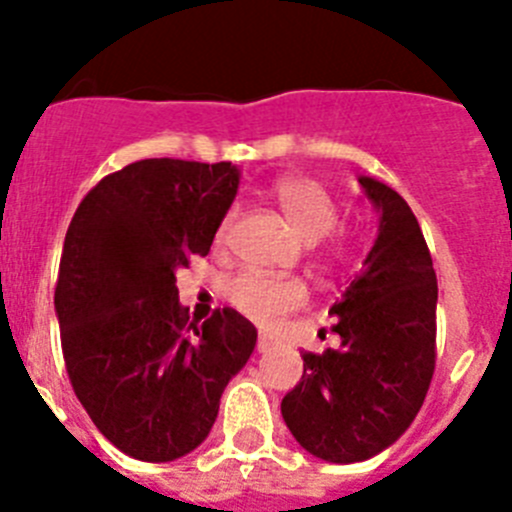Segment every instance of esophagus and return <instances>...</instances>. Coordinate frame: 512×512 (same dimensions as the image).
I'll list each match as a JSON object with an SVG mask.
<instances>
[{
  "label": "esophagus",
  "instance_id": "obj_1",
  "mask_svg": "<svg viewBox=\"0 0 512 512\" xmlns=\"http://www.w3.org/2000/svg\"><path fill=\"white\" fill-rule=\"evenodd\" d=\"M271 346H274V338H271V336H266V333H261V336H259V341H256V348H259L261 354H264V351H269Z\"/></svg>",
  "mask_w": 512,
  "mask_h": 512
}]
</instances>
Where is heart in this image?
Returning <instances> with one entry per match:
<instances>
[{
    "mask_svg": "<svg viewBox=\"0 0 512 512\" xmlns=\"http://www.w3.org/2000/svg\"><path fill=\"white\" fill-rule=\"evenodd\" d=\"M274 197L284 220L305 243H315L336 225V205L320 184L310 179H284L274 187ZM233 212L217 230V243L225 241ZM343 259V253L338 256ZM228 300L235 310L259 325H274L284 312L305 302V289L292 279H274L259 271H243L228 284Z\"/></svg>",
    "mask_w": 512,
    "mask_h": 512,
    "instance_id": "b5f03b06",
    "label": "heart"
}]
</instances>
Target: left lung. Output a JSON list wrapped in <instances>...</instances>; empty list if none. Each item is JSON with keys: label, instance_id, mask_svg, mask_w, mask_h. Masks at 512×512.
I'll return each instance as SVG.
<instances>
[{"label": "left lung", "instance_id": "1", "mask_svg": "<svg viewBox=\"0 0 512 512\" xmlns=\"http://www.w3.org/2000/svg\"><path fill=\"white\" fill-rule=\"evenodd\" d=\"M377 212L374 243L330 315L341 346L305 351V372L282 400L302 449L354 464L390 449L408 431L436 366L438 284L413 210L372 176H359Z\"/></svg>", "mask_w": 512, "mask_h": 512}]
</instances>
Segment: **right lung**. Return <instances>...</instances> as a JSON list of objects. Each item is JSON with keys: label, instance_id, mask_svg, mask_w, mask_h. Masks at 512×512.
I'll return each mask as SVG.
<instances>
[{"label": "right lung", "instance_id": "obj_1", "mask_svg": "<svg viewBox=\"0 0 512 512\" xmlns=\"http://www.w3.org/2000/svg\"><path fill=\"white\" fill-rule=\"evenodd\" d=\"M241 184L238 166L143 158L81 200L63 241L56 318L71 387L107 441L174 461L210 433L256 348L230 307L187 323L176 271L207 256Z\"/></svg>", "mask_w": 512, "mask_h": 512}]
</instances>
